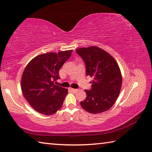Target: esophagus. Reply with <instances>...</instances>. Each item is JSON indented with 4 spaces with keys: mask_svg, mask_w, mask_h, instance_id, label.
I'll use <instances>...</instances> for the list:
<instances>
[{
    "mask_svg": "<svg viewBox=\"0 0 152 152\" xmlns=\"http://www.w3.org/2000/svg\"><path fill=\"white\" fill-rule=\"evenodd\" d=\"M70 90L72 91V92H76L78 91V90L77 89H74V88H70Z\"/></svg>",
    "mask_w": 152,
    "mask_h": 152,
    "instance_id": "34e87169",
    "label": "esophagus"
}]
</instances>
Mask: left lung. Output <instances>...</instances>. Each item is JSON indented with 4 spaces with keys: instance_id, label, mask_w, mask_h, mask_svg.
Segmentation results:
<instances>
[{
    "instance_id": "8db88e82",
    "label": "left lung",
    "mask_w": 152,
    "mask_h": 152,
    "mask_svg": "<svg viewBox=\"0 0 152 152\" xmlns=\"http://www.w3.org/2000/svg\"><path fill=\"white\" fill-rule=\"evenodd\" d=\"M85 62L86 76L93 78L91 90H85L86 98L80 102L82 108L91 114H100L111 108L122 88L119 66L108 52L97 46L77 49Z\"/></svg>"
}]
</instances>
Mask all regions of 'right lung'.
<instances>
[{
  "label": "right lung",
  "instance_id": "obj_1",
  "mask_svg": "<svg viewBox=\"0 0 152 152\" xmlns=\"http://www.w3.org/2000/svg\"><path fill=\"white\" fill-rule=\"evenodd\" d=\"M72 50L47 52L32 59L24 69L21 89L26 100L36 111L52 115L62 107L68 89L55 85L59 70L70 57Z\"/></svg>",
  "mask_w": 152,
  "mask_h": 152
}]
</instances>
